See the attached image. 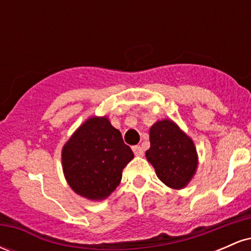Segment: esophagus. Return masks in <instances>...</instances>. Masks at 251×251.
I'll list each match as a JSON object with an SVG mask.
<instances>
[{"label":"esophagus","mask_w":251,"mask_h":251,"mask_svg":"<svg viewBox=\"0 0 251 251\" xmlns=\"http://www.w3.org/2000/svg\"><path fill=\"white\" fill-rule=\"evenodd\" d=\"M132 150H133L135 155H143V153H144V150H143L142 146L135 145V146H133V148H132Z\"/></svg>","instance_id":"34e87169"}]
</instances>
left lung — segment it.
<instances>
[{
	"mask_svg": "<svg viewBox=\"0 0 251 251\" xmlns=\"http://www.w3.org/2000/svg\"><path fill=\"white\" fill-rule=\"evenodd\" d=\"M150 143L151 146L145 155L157 177L169 188H185L198 165L197 151L191 138L172 120L164 119L151 126Z\"/></svg>",
	"mask_w": 251,
	"mask_h": 251,
	"instance_id": "1",
	"label": "left lung"
}]
</instances>
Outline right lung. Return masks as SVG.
Returning <instances> with one entry per match:
<instances>
[{
	"label": "right lung",
	"instance_id": "add662e5",
	"mask_svg": "<svg viewBox=\"0 0 251 251\" xmlns=\"http://www.w3.org/2000/svg\"><path fill=\"white\" fill-rule=\"evenodd\" d=\"M61 157L73 191L87 200L102 201L119 185L123 170L134 154L108 118L92 117L65 144Z\"/></svg>",
	"mask_w": 251,
	"mask_h": 251
}]
</instances>
